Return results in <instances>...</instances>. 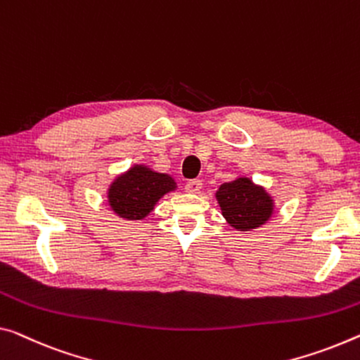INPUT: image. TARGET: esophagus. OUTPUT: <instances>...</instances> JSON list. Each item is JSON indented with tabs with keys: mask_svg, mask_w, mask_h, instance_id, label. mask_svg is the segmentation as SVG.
I'll return each mask as SVG.
<instances>
[{
	"mask_svg": "<svg viewBox=\"0 0 360 360\" xmlns=\"http://www.w3.org/2000/svg\"><path fill=\"white\" fill-rule=\"evenodd\" d=\"M201 188H202V181L201 180H190V181H186V184H185V191L186 193H193V195H195V193L201 191Z\"/></svg>",
	"mask_w": 360,
	"mask_h": 360,
	"instance_id": "obj_1",
	"label": "esophagus"
}]
</instances>
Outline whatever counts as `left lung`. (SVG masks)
Returning <instances> with one entry per match:
<instances>
[{
    "instance_id": "8db88e82",
    "label": "left lung",
    "mask_w": 360,
    "mask_h": 360,
    "mask_svg": "<svg viewBox=\"0 0 360 360\" xmlns=\"http://www.w3.org/2000/svg\"><path fill=\"white\" fill-rule=\"evenodd\" d=\"M215 199L226 224L238 231L256 230L275 214V198L245 175L220 185Z\"/></svg>"
}]
</instances>
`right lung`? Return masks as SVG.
Masks as SVG:
<instances>
[{
	"label": "right lung",
	"instance_id": "obj_1",
	"mask_svg": "<svg viewBox=\"0 0 360 360\" xmlns=\"http://www.w3.org/2000/svg\"><path fill=\"white\" fill-rule=\"evenodd\" d=\"M172 175L156 172L146 164H134L108 185V204L125 220H143L167 193L176 191Z\"/></svg>",
	"mask_w": 360,
	"mask_h": 360
}]
</instances>
